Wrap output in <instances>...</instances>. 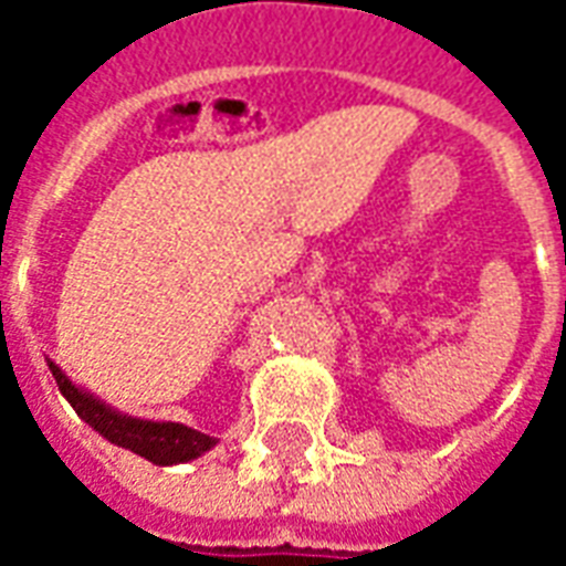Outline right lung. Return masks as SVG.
I'll list each match as a JSON object with an SVG mask.
<instances>
[{
  "instance_id": "1",
  "label": "right lung",
  "mask_w": 566,
  "mask_h": 566,
  "mask_svg": "<svg viewBox=\"0 0 566 566\" xmlns=\"http://www.w3.org/2000/svg\"><path fill=\"white\" fill-rule=\"evenodd\" d=\"M48 367L54 373L60 394L72 403L81 421H87L99 437L115 442L120 449H129L145 461L157 463V467H172V463L193 461V458L218 446L214 437L199 433L193 427L178 424V421H148V418H133L127 412H117L115 406L103 403L87 388H78L51 357H48Z\"/></svg>"
}]
</instances>
